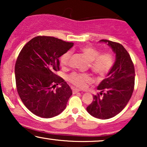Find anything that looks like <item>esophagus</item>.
I'll list each match as a JSON object with an SVG mask.
<instances>
[{
  "mask_svg": "<svg viewBox=\"0 0 147 147\" xmlns=\"http://www.w3.org/2000/svg\"><path fill=\"white\" fill-rule=\"evenodd\" d=\"M79 91H81L79 89H77V88H74L73 89V92L74 93H77V92H79Z\"/></svg>",
  "mask_w": 147,
  "mask_h": 147,
  "instance_id": "obj_1",
  "label": "esophagus"
}]
</instances>
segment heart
Segmentation results:
<instances>
[{"label":"heart","mask_w":147,"mask_h":147,"mask_svg":"<svg viewBox=\"0 0 147 147\" xmlns=\"http://www.w3.org/2000/svg\"><path fill=\"white\" fill-rule=\"evenodd\" d=\"M81 52L87 57L89 61L90 68L94 72L100 76L106 75L113 65V57L109 53L99 54L97 49L86 45L81 48ZM72 52L67 51L60 59L61 65L67 67L70 64ZM69 82L76 86L84 88L87 84L92 82V79L89 74L72 72L68 76Z\"/></svg>","instance_id":"heart-1"}]
</instances>
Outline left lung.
Returning a JSON list of instances; mask_svg holds the SVG:
<instances>
[{
    "label": "left lung",
    "mask_w": 147,
    "mask_h": 147,
    "mask_svg": "<svg viewBox=\"0 0 147 147\" xmlns=\"http://www.w3.org/2000/svg\"><path fill=\"white\" fill-rule=\"evenodd\" d=\"M115 54V61L106 78L99 84L100 92L86 108L89 114L98 119L111 118L121 112L132 96L135 69L129 54L122 45L102 39Z\"/></svg>",
    "instance_id": "8db88e82"
}]
</instances>
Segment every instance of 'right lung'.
<instances>
[{"label":"right lung","mask_w":147,"mask_h":147,"mask_svg":"<svg viewBox=\"0 0 147 147\" xmlns=\"http://www.w3.org/2000/svg\"><path fill=\"white\" fill-rule=\"evenodd\" d=\"M55 37L38 36L26 43L15 64L18 95L32 113L43 118L58 115L66 107L72 91L61 77L59 58L73 46ZM58 83L60 87L52 88Z\"/></svg>","instance_id":"1"}]
</instances>
